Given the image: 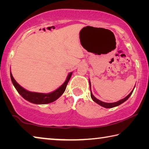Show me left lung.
Segmentation results:
<instances>
[{
    "mask_svg": "<svg viewBox=\"0 0 149 149\" xmlns=\"http://www.w3.org/2000/svg\"><path fill=\"white\" fill-rule=\"evenodd\" d=\"M89 85H90V91H91V99H93V100L94 102H95L96 103H97L98 104H99V105H100L101 106V107H104V108H114V107H117V106H119V105H120L121 104H122L123 102H124L125 101H126V100H127L128 99H129L130 98V97L131 95H132V93H133V90H134V88H135V87H134V88H133V89L132 91V92H131L129 95H128L127 97H125L124 99H122V100H119V101H118V102H111V103H108V102H102V101H101V100H99V99H97V98H96L95 97H94V95H93V93H92V92H91V81H90V80H89Z\"/></svg>",
    "mask_w": 149,
    "mask_h": 149,
    "instance_id": "left-lung-1",
    "label": "left lung"
}]
</instances>
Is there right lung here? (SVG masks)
I'll return each mask as SVG.
<instances>
[{"label":"right lung","instance_id":"1","mask_svg":"<svg viewBox=\"0 0 149 149\" xmlns=\"http://www.w3.org/2000/svg\"><path fill=\"white\" fill-rule=\"evenodd\" d=\"M73 72H70V74L68 75L66 79L64 81L61 86L58 88L56 90L54 91L51 93H36V92H31L29 91L24 88L17 84L16 81L14 79V78L12 76V74L10 71V77L12 84H13L14 86L16 88L17 91L19 93V94L24 98V99L27 100L33 104H48V103H50L55 101L61 96L64 92L65 91V88L68 85V83L71 78L72 74Z\"/></svg>","mask_w":149,"mask_h":149}]
</instances>
